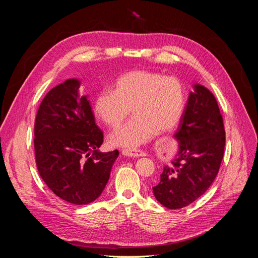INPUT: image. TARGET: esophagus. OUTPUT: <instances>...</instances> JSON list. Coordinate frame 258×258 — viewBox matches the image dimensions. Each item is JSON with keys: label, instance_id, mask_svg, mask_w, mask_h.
<instances>
[{"label": "esophagus", "instance_id": "1", "mask_svg": "<svg viewBox=\"0 0 258 258\" xmlns=\"http://www.w3.org/2000/svg\"><path fill=\"white\" fill-rule=\"evenodd\" d=\"M122 155H124L126 157L138 158L143 157L145 154L141 150H138V148H123V150H122Z\"/></svg>", "mask_w": 258, "mask_h": 258}]
</instances>
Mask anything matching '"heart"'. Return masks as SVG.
Masks as SVG:
<instances>
[{
    "label": "heart",
    "instance_id": "b5f03b06",
    "mask_svg": "<svg viewBox=\"0 0 258 258\" xmlns=\"http://www.w3.org/2000/svg\"><path fill=\"white\" fill-rule=\"evenodd\" d=\"M186 96L182 81L145 70L130 71L118 76L112 90H101L94 97L96 117L116 131L123 124L131 110L135 117L112 138L124 146H137L157 133L171 131L185 110Z\"/></svg>",
    "mask_w": 258,
    "mask_h": 258
}]
</instances>
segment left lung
Listing matches in <instances>:
<instances>
[{
	"label": "left lung",
	"instance_id": "1",
	"mask_svg": "<svg viewBox=\"0 0 258 258\" xmlns=\"http://www.w3.org/2000/svg\"><path fill=\"white\" fill-rule=\"evenodd\" d=\"M174 137L180 142L179 152L164 167L153 191L164 207L180 209L208 190L224 157L223 116L213 94L205 87L196 85L189 95Z\"/></svg>",
	"mask_w": 258,
	"mask_h": 258
}]
</instances>
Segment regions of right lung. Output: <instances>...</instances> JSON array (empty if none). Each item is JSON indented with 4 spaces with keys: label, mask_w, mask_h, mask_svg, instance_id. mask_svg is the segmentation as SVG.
Masks as SVG:
<instances>
[{
    "label": "right lung",
    "mask_w": 258,
    "mask_h": 258,
    "mask_svg": "<svg viewBox=\"0 0 258 258\" xmlns=\"http://www.w3.org/2000/svg\"><path fill=\"white\" fill-rule=\"evenodd\" d=\"M79 86L68 79L48 92L35 118L34 153L51 190L71 204L86 205L103 191L119 152H98L103 133L87 96L78 95Z\"/></svg>",
    "instance_id": "right-lung-1"
}]
</instances>
